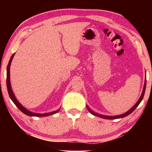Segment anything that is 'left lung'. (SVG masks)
Wrapping results in <instances>:
<instances>
[{"instance_id":"8db88e82","label":"left lung","mask_w":152,"mask_h":152,"mask_svg":"<svg viewBox=\"0 0 152 152\" xmlns=\"http://www.w3.org/2000/svg\"><path fill=\"white\" fill-rule=\"evenodd\" d=\"M145 88H146V80H145V85H144V88H143V91H142V95H141V96L140 98H139L138 101L137 102L136 104H135L134 107H133L132 109L130 110H129L127 112H126L124 114H121V115H115V116H107V115H100V114H98L97 113H95V112L93 111L92 110H91L90 108H89L88 106H87V109H88V111L90 112L91 114H93V115H94L95 116H97V117H99V118H104V119H109V120H113V119H117V118H124V117H126V116H127L128 115H129L130 113H132L133 111H134L135 109H136L137 107L139 105V104L141 102V101H142V99H143V97H144V95H145Z\"/></svg>"}]
</instances>
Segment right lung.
Segmentation results:
<instances>
[{
  "mask_svg": "<svg viewBox=\"0 0 152 152\" xmlns=\"http://www.w3.org/2000/svg\"><path fill=\"white\" fill-rule=\"evenodd\" d=\"M14 56V54L12 55L11 58H10V61L9 63H8V65H7V91H8V93H9V95H10V97L11 98V99L12 100V102L15 104V105L16 107H18V109L20 110V111H22L23 113L26 114L27 115H29V116H37V117H44V116H48V115H53V114H55L56 113H57L58 111H59V109H58L57 111H53V112H50V113H43V114H41V113H32V112H30L28 110H27L26 108H24L23 106L20 104L18 102L17 99L14 96V93L13 91L12 90V87H11V84H10V65H11V62H12V60L13 59Z\"/></svg>",
  "mask_w": 152,
  "mask_h": 152,
  "instance_id": "add662e5",
  "label": "right lung"
}]
</instances>
